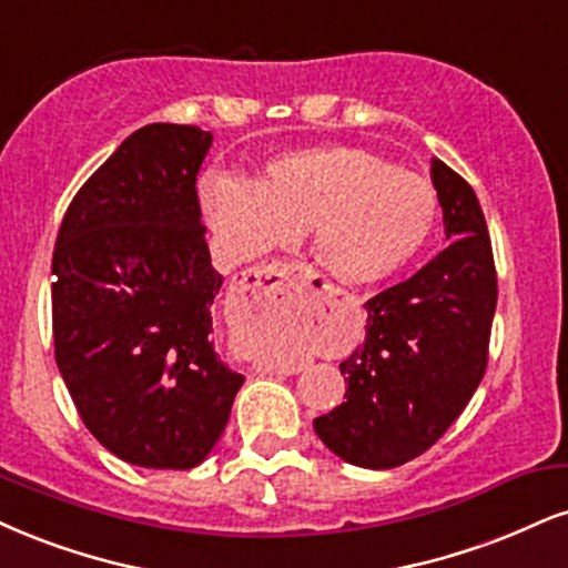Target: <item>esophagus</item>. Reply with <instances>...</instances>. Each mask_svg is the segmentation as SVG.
Returning a JSON list of instances; mask_svg holds the SVG:
<instances>
[{
	"instance_id": "obj_1",
	"label": "esophagus",
	"mask_w": 568,
	"mask_h": 568,
	"mask_svg": "<svg viewBox=\"0 0 568 568\" xmlns=\"http://www.w3.org/2000/svg\"><path fill=\"white\" fill-rule=\"evenodd\" d=\"M305 276L303 268H297V265H286V263H271V265H261V268H252L244 273L242 278V286L244 290H268L273 284H284V282H292L297 284L300 278ZM263 371H268V374H297V366H265Z\"/></svg>"
}]
</instances>
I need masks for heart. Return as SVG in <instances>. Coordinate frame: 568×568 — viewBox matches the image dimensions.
Listing matches in <instances>:
<instances>
[{"label":"heart","instance_id":"1","mask_svg":"<svg viewBox=\"0 0 568 568\" xmlns=\"http://www.w3.org/2000/svg\"><path fill=\"white\" fill-rule=\"evenodd\" d=\"M202 205L234 255H257L311 231L318 261L342 282L363 286L387 282L416 261L439 215L437 192L424 176L349 144L273 158L255 184L207 179Z\"/></svg>","mask_w":568,"mask_h":568}]
</instances>
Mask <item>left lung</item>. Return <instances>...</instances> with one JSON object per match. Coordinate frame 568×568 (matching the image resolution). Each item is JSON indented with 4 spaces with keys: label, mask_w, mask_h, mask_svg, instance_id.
Instances as JSON below:
<instances>
[{
    "label": "left lung",
    "mask_w": 568,
    "mask_h": 568,
    "mask_svg": "<svg viewBox=\"0 0 568 568\" xmlns=\"http://www.w3.org/2000/svg\"><path fill=\"white\" fill-rule=\"evenodd\" d=\"M450 244L408 282L366 303V342L345 363L347 400L313 422L328 450L395 468L429 450L477 392L489 358L498 271L468 181L432 160Z\"/></svg>",
    "instance_id": "8db88e82"
}]
</instances>
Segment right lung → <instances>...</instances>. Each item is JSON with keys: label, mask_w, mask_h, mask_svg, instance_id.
Instances as JSON below:
<instances>
[{"label": "right lung", "mask_w": 568, "mask_h": 568, "mask_svg": "<svg viewBox=\"0 0 568 568\" xmlns=\"http://www.w3.org/2000/svg\"><path fill=\"white\" fill-rule=\"evenodd\" d=\"M213 136L150 123L87 179L52 255L54 361L118 458L186 471L226 429L244 376L215 353L197 171Z\"/></svg>", "instance_id": "right-lung-1"}]
</instances>
